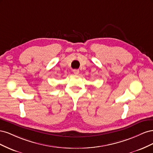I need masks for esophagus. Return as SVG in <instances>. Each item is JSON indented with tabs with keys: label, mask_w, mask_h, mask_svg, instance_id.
Segmentation results:
<instances>
[{
	"label": "esophagus",
	"mask_w": 153,
	"mask_h": 153,
	"mask_svg": "<svg viewBox=\"0 0 153 153\" xmlns=\"http://www.w3.org/2000/svg\"><path fill=\"white\" fill-rule=\"evenodd\" d=\"M73 73L75 75H78L79 74V70L78 69H73Z\"/></svg>",
	"instance_id": "1"
}]
</instances>
